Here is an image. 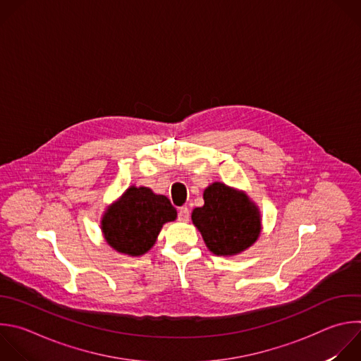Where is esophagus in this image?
<instances>
[{
    "label": "esophagus",
    "instance_id": "34e87169",
    "mask_svg": "<svg viewBox=\"0 0 361 361\" xmlns=\"http://www.w3.org/2000/svg\"><path fill=\"white\" fill-rule=\"evenodd\" d=\"M190 219V209L187 207H181L178 208V221L181 222H187Z\"/></svg>",
    "mask_w": 361,
    "mask_h": 361
}]
</instances>
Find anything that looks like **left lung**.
Returning a JSON list of instances; mask_svg holds the SVG:
<instances>
[{"label":"left lung","instance_id":"obj_1","mask_svg":"<svg viewBox=\"0 0 361 361\" xmlns=\"http://www.w3.org/2000/svg\"><path fill=\"white\" fill-rule=\"evenodd\" d=\"M202 197L204 205L192 209L191 219L214 255L235 257L258 241L261 211L245 191L215 181Z\"/></svg>","mask_w":361,"mask_h":361}]
</instances>
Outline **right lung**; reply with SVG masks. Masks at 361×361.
<instances>
[{"mask_svg":"<svg viewBox=\"0 0 361 361\" xmlns=\"http://www.w3.org/2000/svg\"><path fill=\"white\" fill-rule=\"evenodd\" d=\"M177 218V209L166 195L149 187L130 185L100 218L106 244L128 257H142L156 244L166 222Z\"/></svg>","mask_w":361,"mask_h":361,"instance_id":"1","label":"right lung"}]
</instances>
